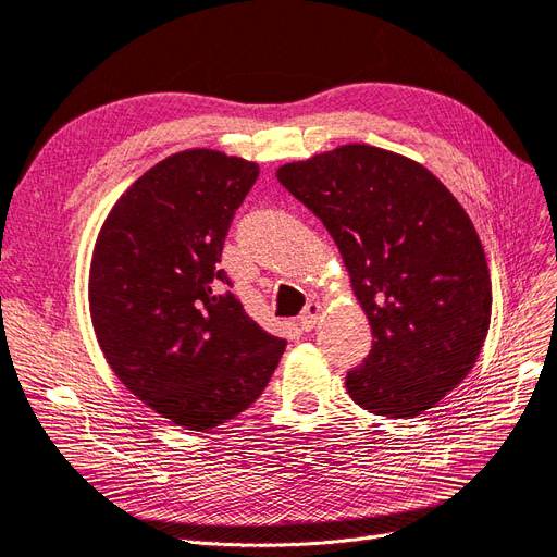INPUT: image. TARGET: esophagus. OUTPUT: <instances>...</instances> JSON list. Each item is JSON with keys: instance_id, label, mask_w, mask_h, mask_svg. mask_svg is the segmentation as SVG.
Returning a JSON list of instances; mask_svg holds the SVG:
<instances>
[{"instance_id": "1", "label": "esophagus", "mask_w": 557, "mask_h": 557, "mask_svg": "<svg viewBox=\"0 0 557 557\" xmlns=\"http://www.w3.org/2000/svg\"><path fill=\"white\" fill-rule=\"evenodd\" d=\"M319 314H321V305L319 302H307V307H305V312L300 314V319H298V327L302 333H310L312 327L317 325V321H319Z\"/></svg>"}]
</instances>
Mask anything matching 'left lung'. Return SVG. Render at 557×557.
Here are the masks:
<instances>
[{
	"mask_svg": "<svg viewBox=\"0 0 557 557\" xmlns=\"http://www.w3.org/2000/svg\"><path fill=\"white\" fill-rule=\"evenodd\" d=\"M333 236L372 325V351L346 374L369 413L413 418L478 362L491 277L475 226L422 164L346 144L277 170Z\"/></svg>",
	"mask_w": 557,
	"mask_h": 557,
	"instance_id": "8db88e82",
	"label": "left lung"
}]
</instances>
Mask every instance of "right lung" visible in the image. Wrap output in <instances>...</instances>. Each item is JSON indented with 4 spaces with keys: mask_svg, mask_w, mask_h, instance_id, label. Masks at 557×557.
<instances>
[{
    "mask_svg": "<svg viewBox=\"0 0 557 557\" xmlns=\"http://www.w3.org/2000/svg\"><path fill=\"white\" fill-rule=\"evenodd\" d=\"M255 162L193 149L139 176L98 234L89 302L112 372L156 413L213 429L255 404L286 342L245 314L220 268Z\"/></svg>",
    "mask_w": 557,
    "mask_h": 557,
    "instance_id": "1",
    "label": "right lung"
}]
</instances>
